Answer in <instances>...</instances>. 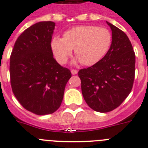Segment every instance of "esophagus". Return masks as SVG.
Segmentation results:
<instances>
[{
  "instance_id": "esophagus-1",
  "label": "esophagus",
  "mask_w": 148,
  "mask_h": 148,
  "mask_svg": "<svg viewBox=\"0 0 148 148\" xmlns=\"http://www.w3.org/2000/svg\"><path fill=\"white\" fill-rule=\"evenodd\" d=\"M71 72L72 74H77V72H78V71H77V70H75V69H72V70L71 71Z\"/></svg>"
}]
</instances>
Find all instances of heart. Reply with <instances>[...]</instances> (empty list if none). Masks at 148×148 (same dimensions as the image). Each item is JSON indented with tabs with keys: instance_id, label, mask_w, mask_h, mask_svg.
<instances>
[{
	"instance_id": "heart-1",
	"label": "heart",
	"mask_w": 148,
	"mask_h": 148,
	"mask_svg": "<svg viewBox=\"0 0 148 148\" xmlns=\"http://www.w3.org/2000/svg\"><path fill=\"white\" fill-rule=\"evenodd\" d=\"M112 37L108 29L95 26H77L68 29L63 38L56 36L51 41V49L56 60L65 64L72 50L77 58L75 62L93 66L108 51Z\"/></svg>"
}]
</instances>
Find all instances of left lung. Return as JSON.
<instances>
[{
    "label": "left lung",
    "mask_w": 148,
    "mask_h": 148,
    "mask_svg": "<svg viewBox=\"0 0 148 148\" xmlns=\"http://www.w3.org/2000/svg\"><path fill=\"white\" fill-rule=\"evenodd\" d=\"M106 23L112 32L108 51L94 66L78 72L84 99L100 113L120 106L131 91L135 77V53L130 40L116 26Z\"/></svg>",
    "instance_id": "1"
}]
</instances>
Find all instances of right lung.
<instances>
[{
    "label": "right lung",
    "mask_w": 148,
    "mask_h": 148,
    "mask_svg": "<svg viewBox=\"0 0 148 148\" xmlns=\"http://www.w3.org/2000/svg\"><path fill=\"white\" fill-rule=\"evenodd\" d=\"M52 21L37 23L16 40L10 57V79L16 99L37 115L53 114L62 103L71 74L53 58Z\"/></svg>",
    "instance_id": "add662e5"
}]
</instances>
